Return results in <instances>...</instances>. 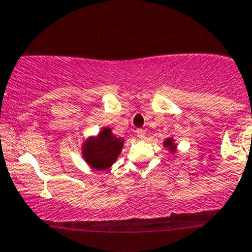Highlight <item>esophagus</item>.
Wrapping results in <instances>:
<instances>
[{
  "label": "esophagus",
  "instance_id": "1",
  "mask_svg": "<svg viewBox=\"0 0 252 252\" xmlns=\"http://www.w3.org/2000/svg\"><path fill=\"white\" fill-rule=\"evenodd\" d=\"M136 135H137L138 138L144 140V138H146V131L141 130V128H138V130H136Z\"/></svg>",
  "mask_w": 252,
  "mask_h": 252
}]
</instances>
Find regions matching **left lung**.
<instances>
[{
    "mask_svg": "<svg viewBox=\"0 0 252 252\" xmlns=\"http://www.w3.org/2000/svg\"><path fill=\"white\" fill-rule=\"evenodd\" d=\"M163 146L165 147H167L168 150H170V151L171 152H175V144H174V140H172V138H166L165 141H163Z\"/></svg>",
    "mask_w": 252,
    "mask_h": 252,
    "instance_id": "1",
    "label": "left lung"
}]
</instances>
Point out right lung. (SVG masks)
Returning <instances> with one entry per match:
<instances>
[{
  "mask_svg": "<svg viewBox=\"0 0 252 252\" xmlns=\"http://www.w3.org/2000/svg\"><path fill=\"white\" fill-rule=\"evenodd\" d=\"M124 142L122 138L111 132V128L106 127L97 136L89 137L85 141L82 156L94 170H106L119 158Z\"/></svg>",
  "mask_w": 252,
  "mask_h": 252,
  "instance_id": "add662e5",
  "label": "right lung"
}]
</instances>
